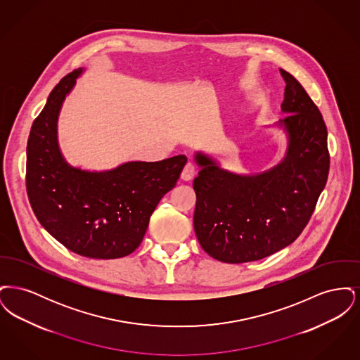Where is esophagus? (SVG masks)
I'll list each match as a JSON object with an SVG mask.
<instances>
[{
  "mask_svg": "<svg viewBox=\"0 0 360 360\" xmlns=\"http://www.w3.org/2000/svg\"><path fill=\"white\" fill-rule=\"evenodd\" d=\"M194 175H195L194 166L191 163H186V166L184 167V170L181 172V179L182 181H190V179L194 178Z\"/></svg>",
  "mask_w": 360,
  "mask_h": 360,
  "instance_id": "1",
  "label": "esophagus"
}]
</instances>
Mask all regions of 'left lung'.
Instances as JSON below:
<instances>
[{
	"mask_svg": "<svg viewBox=\"0 0 360 360\" xmlns=\"http://www.w3.org/2000/svg\"><path fill=\"white\" fill-rule=\"evenodd\" d=\"M286 82L279 121L289 135L286 158L270 172L238 175L195 155L194 231L207 255L224 263L270 257L297 239L316 209L329 172L326 122L307 90L279 69Z\"/></svg>",
	"mask_w": 360,
	"mask_h": 360,
	"instance_id": "obj_1",
	"label": "left lung"
}]
</instances>
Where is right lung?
Listing matches in <instances>:
<instances>
[{"label":"right lung","instance_id":"add662e5","mask_svg":"<svg viewBox=\"0 0 360 360\" xmlns=\"http://www.w3.org/2000/svg\"><path fill=\"white\" fill-rule=\"evenodd\" d=\"M81 72L62 78L34 119L27 143V194L39 223L68 250L117 259L140 245L155 207L176 185L188 158L128 162L103 172L69 166L58 147L56 120Z\"/></svg>","mask_w":360,"mask_h":360}]
</instances>
